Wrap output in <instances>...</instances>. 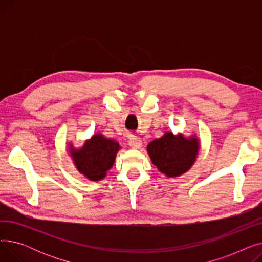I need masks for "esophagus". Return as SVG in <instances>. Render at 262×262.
Listing matches in <instances>:
<instances>
[{
    "mask_svg": "<svg viewBox=\"0 0 262 262\" xmlns=\"http://www.w3.org/2000/svg\"><path fill=\"white\" fill-rule=\"evenodd\" d=\"M129 145H130V147H133L135 149H139L142 146V141L138 138H130Z\"/></svg>",
    "mask_w": 262,
    "mask_h": 262,
    "instance_id": "34e87169",
    "label": "esophagus"
}]
</instances>
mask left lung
Masks as SVG:
<instances>
[{"label":"left lung","mask_w":262,"mask_h":262,"mask_svg":"<svg viewBox=\"0 0 262 262\" xmlns=\"http://www.w3.org/2000/svg\"><path fill=\"white\" fill-rule=\"evenodd\" d=\"M200 139L195 134L166 132L147 144V154L158 171L168 178L178 177L191 169L200 152Z\"/></svg>","instance_id":"8db88e82"}]
</instances>
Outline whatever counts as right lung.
Segmentation results:
<instances>
[{"instance_id": "right-lung-1", "label": "right lung", "mask_w": 262, "mask_h": 262, "mask_svg": "<svg viewBox=\"0 0 262 262\" xmlns=\"http://www.w3.org/2000/svg\"><path fill=\"white\" fill-rule=\"evenodd\" d=\"M120 144L101 134H93L84 144L75 147L68 142V150L76 170L91 182H100L113 168Z\"/></svg>"}]
</instances>
